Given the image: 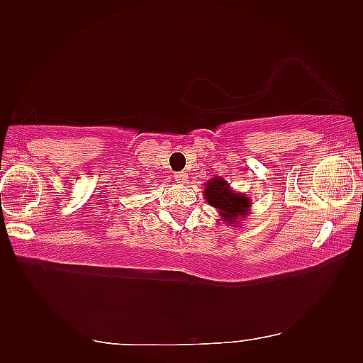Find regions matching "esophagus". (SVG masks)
I'll return each mask as SVG.
<instances>
[{
  "label": "esophagus",
  "instance_id": "obj_1",
  "mask_svg": "<svg viewBox=\"0 0 363 363\" xmlns=\"http://www.w3.org/2000/svg\"><path fill=\"white\" fill-rule=\"evenodd\" d=\"M187 173L186 172H177V173H174V181L176 182H179V184H186L187 182Z\"/></svg>",
  "mask_w": 363,
  "mask_h": 363
}]
</instances>
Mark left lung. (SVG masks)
Masks as SVG:
<instances>
[{"instance_id":"8db88e82","label":"left lung","mask_w":363,"mask_h":363,"mask_svg":"<svg viewBox=\"0 0 363 363\" xmlns=\"http://www.w3.org/2000/svg\"><path fill=\"white\" fill-rule=\"evenodd\" d=\"M203 190L204 199L213 209H217L220 220L229 226H240V223L251 213V199L242 191L230 189L229 182L220 176L207 181Z\"/></svg>"}]
</instances>
